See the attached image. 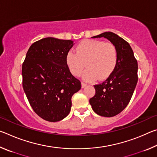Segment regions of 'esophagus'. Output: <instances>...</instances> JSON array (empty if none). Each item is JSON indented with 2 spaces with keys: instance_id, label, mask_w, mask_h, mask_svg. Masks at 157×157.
Here are the masks:
<instances>
[{
  "instance_id": "esophagus-1",
  "label": "esophagus",
  "mask_w": 157,
  "mask_h": 157,
  "mask_svg": "<svg viewBox=\"0 0 157 157\" xmlns=\"http://www.w3.org/2000/svg\"><path fill=\"white\" fill-rule=\"evenodd\" d=\"M81 84H82V88H84V87L87 85L86 83H84V82H82Z\"/></svg>"
}]
</instances>
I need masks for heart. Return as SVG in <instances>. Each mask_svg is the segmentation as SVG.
Instances as JSON below:
<instances>
[{
  "instance_id": "b5f03b06",
  "label": "heart",
  "mask_w": 157,
  "mask_h": 157,
  "mask_svg": "<svg viewBox=\"0 0 157 157\" xmlns=\"http://www.w3.org/2000/svg\"><path fill=\"white\" fill-rule=\"evenodd\" d=\"M66 60L73 75L79 76L86 66L83 74L84 80H102L107 78L115 69L118 52L116 46L109 42L86 39L78 45L76 53L69 51Z\"/></svg>"
}]
</instances>
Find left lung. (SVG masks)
<instances>
[{
	"instance_id": "1",
	"label": "left lung",
	"mask_w": 157,
	"mask_h": 157,
	"mask_svg": "<svg viewBox=\"0 0 157 157\" xmlns=\"http://www.w3.org/2000/svg\"><path fill=\"white\" fill-rule=\"evenodd\" d=\"M107 39L116 46L118 62L115 69L102 83L94 85L95 94L89 100L98 115L113 117L120 113L131 100L138 82V63L130 45L111 32L92 38Z\"/></svg>"
}]
</instances>
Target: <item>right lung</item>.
I'll use <instances>...</instances> for the list:
<instances>
[{"mask_svg": "<svg viewBox=\"0 0 157 157\" xmlns=\"http://www.w3.org/2000/svg\"><path fill=\"white\" fill-rule=\"evenodd\" d=\"M71 40L47 37L31 45L22 65L23 88L34 112L44 120L57 122L71 111V98L81 82L69 71L66 55Z\"/></svg>", "mask_w": 157, "mask_h": 157, "instance_id": "1", "label": "right lung"}]
</instances>
